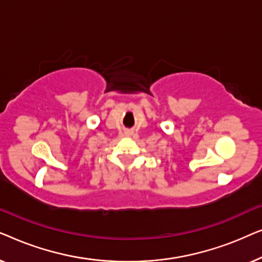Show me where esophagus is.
I'll return each mask as SVG.
<instances>
[{
    "label": "esophagus",
    "instance_id": "esophagus-1",
    "mask_svg": "<svg viewBox=\"0 0 262 262\" xmlns=\"http://www.w3.org/2000/svg\"><path fill=\"white\" fill-rule=\"evenodd\" d=\"M125 135H126V136H132V135H134V132H132V131H125Z\"/></svg>",
    "mask_w": 262,
    "mask_h": 262
}]
</instances>
